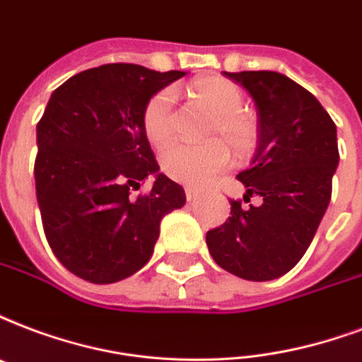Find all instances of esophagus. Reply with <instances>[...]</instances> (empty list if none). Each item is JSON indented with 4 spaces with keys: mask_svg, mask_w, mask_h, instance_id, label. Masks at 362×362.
Masks as SVG:
<instances>
[{
    "mask_svg": "<svg viewBox=\"0 0 362 362\" xmlns=\"http://www.w3.org/2000/svg\"><path fill=\"white\" fill-rule=\"evenodd\" d=\"M201 195V189H197V187H193V186H187L186 187V199L187 201H195L197 197Z\"/></svg>",
    "mask_w": 362,
    "mask_h": 362,
    "instance_id": "1",
    "label": "esophagus"
}]
</instances>
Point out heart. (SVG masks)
I'll return each mask as SVG.
<instances>
[{
	"label": "heart",
	"mask_w": 362,
	"mask_h": 362,
	"mask_svg": "<svg viewBox=\"0 0 362 362\" xmlns=\"http://www.w3.org/2000/svg\"><path fill=\"white\" fill-rule=\"evenodd\" d=\"M187 95L211 114L205 138H220L237 157H247L258 146V123L255 115L243 110L241 87L220 76H203L187 87ZM173 96L159 90L151 96L142 112V131L153 148H163L173 138ZM220 140L201 146L175 144L161 156L165 175L182 184L199 186L209 182L230 163V150Z\"/></svg>",
	"instance_id": "1"
}]
</instances>
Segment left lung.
<instances>
[{"mask_svg": "<svg viewBox=\"0 0 362 362\" xmlns=\"http://www.w3.org/2000/svg\"><path fill=\"white\" fill-rule=\"evenodd\" d=\"M252 96L258 148L237 178L245 201H230L231 216L206 233L218 266L247 281H272L302 260L327 212L340 153L336 125L321 102L277 71H224Z\"/></svg>", "mask_w": 362, "mask_h": 362, "instance_id": "8db88e82", "label": "left lung"}]
</instances>
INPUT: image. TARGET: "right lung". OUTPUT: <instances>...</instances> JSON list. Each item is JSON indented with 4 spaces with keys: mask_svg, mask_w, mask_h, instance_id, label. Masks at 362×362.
<instances>
[{
    "mask_svg": "<svg viewBox=\"0 0 362 362\" xmlns=\"http://www.w3.org/2000/svg\"><path fill=\"white\" fill-rule=\"evenodd\" d=\"M182 76L104 64L70 77L47 102L35 195L49 247L77 277L96 285L131 277L153 255L163 216L186 203L142 131L148 100ZM148 175L156 176L151 192L132 198Z\"/></svg>",
    "mask_w": 362,
    "mask_h": 362,
    "instance_id": "1",
    "label": "right lung"
}]
</instances>
